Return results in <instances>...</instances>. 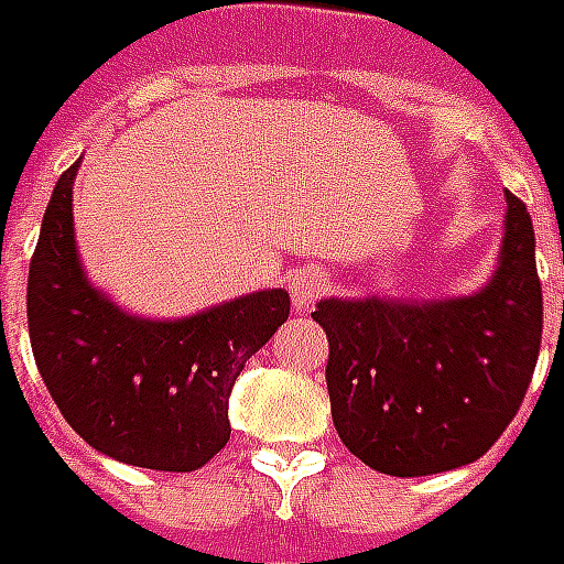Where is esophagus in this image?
Listing matches in <instances>:
<instances>
[{
    "label": "esophagus",
    "mask_w": 564,
    "mask_h": 564,
    "mask_svg": "<svg viewBox=\"0 0 564 564\" xmlns=\"http://www.w3.org/2000/svg\"><path fill=\"white\" fill-rule=\"evenodd\" d=\"M329 279L324 270H317V267H306V270H300L297 276L291 279V300H294V306L297 312H308V308L315 306L317 300L327 294Z\"/></svg>",
    "instance_id": "34e87169"
}]
</instances>
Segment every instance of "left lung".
Here are the masks:
<instances>
[{"label":"left lung","instance_id":"left-lung-1","mask_svg":"<svg viewBox=\"0 0 564 564\" xmlns=\"http://www.w3.org/2000/svg\"><path fill=\"white\" fill-rule=\"evenodd\" d=\"M506 235L469 297L321 300L333 422L362 464L434 476L473 464L520 410L539 362L544 300L527 205L506 189Z\"/></svg>","mask_w":564,"mask_h":564}]
</instances>
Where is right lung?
I'll use <instances>...</instances> for the list:
<instances>
[{
    "label": "right lung",
    "instance_id": "obj_1",
    "mask_svg": "<svg viewBox=\"0 0 564 564\" xmlns=\"http://www.w3.org/2000/svg\"><path fill=\"white\" fill-rule=\"evenodd\" d=\"M76 160L46 205L25 315L37 371L88 446L133 467L193 473L231 437L228 395L288 321L285 288L175 321L139 317L88 282L74 237Z\"/></svg>",
    "mask_w": 564,
    "mask_h": 564
}]
</instances>
